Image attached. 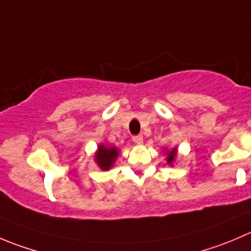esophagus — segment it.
I'll list each match as a JSON object with an SVG mask.
<instances>
[{
  "label": "esophagus",
  "mask_w": 251,
  "mask_h": 251,
  "mask_svg": "<svg viewBox=\"0 0 251 251\" xmlns=\"http://www.w3.org/2000/svg\"><path fill=\"white\" fill-rule=\"evenodd\" d=\"M132 141L135 143H137V145H141V143L143 142V136L142 135H136L132 137Z\"/></svg>",
  "instance_id": "34e87169"
}]
</instances>
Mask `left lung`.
Here are the masks:
<instances>
[{"instance_id":"1","label":"left lung","mask_w":251,"mask_h":251,"mask_svg":"<svg viewBox=\"0 0 251 251\" xmlns=\"http://www.w3.org/2000/svg\"><path fill=\"white\" fill-rule=\"evenodd\" d=\"M175 151L176 150L174 148V150H172L169 153H168V163H172L173 159L175 158V155H176V152H175Z\"/></svg>"}]
</instances>
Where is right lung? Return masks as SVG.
Wrapping results in <instances>:
<instances>
[{"label": "right lung", "mask_w": 251, "mask_h": 251, "mask_svg": "<svg viewBox=\"0 0 251 251\" xmlns=\"http://www.w3.org/2000/svg\"><path fill=\"white\" fill-rule=\"evenodd\" d=\"M118 150L115 147H104V146H99L98 154H97V163L99 167L103 170H108L111 165L115 162L116 157H118Z\"/></svg>", "instance_id": "1"}]
</instances>
